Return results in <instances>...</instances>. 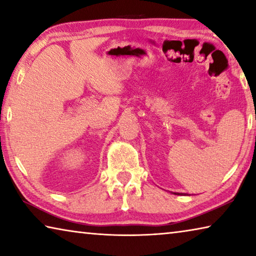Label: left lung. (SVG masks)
<instances>
[{"label": "left lung", "instance_id": "left-lung-1", "mask_svg": "<svg viewBox=\"0 0 256 256\" xmlns=\"http://www.w3.org/2000/svg\"><path fill=\"white\" fill-rule=\"evenodd\" d=\"M175 194H176V193H175Z\"/></svg>", "mask_w": 256, "mask_h": 256}]
</instances>
